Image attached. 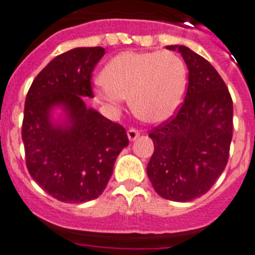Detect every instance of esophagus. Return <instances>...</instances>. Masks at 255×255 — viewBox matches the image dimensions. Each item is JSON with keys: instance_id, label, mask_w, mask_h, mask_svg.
I'll list each match as a JSON object with an SVG mask.
<instances>
[{"instance_id": "34e87169", "label": "esophagus", "mask_w": 255, "mask_h": 255, "mask_svg": "<svg viewBox=\"0 0 255 255\" xmlns=\"http://www.w3.org/2000/svg\"><path fill=\"white\" fill-rule=\"evenodd\" d=\"M127 136L130 142L136 141V139L139 137V132L137 129H134V128H129V129L127 130Z\"/></svg>"}]
</instances>
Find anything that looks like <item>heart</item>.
<instances>
[{
  "mask_svg": "<svg viewBox=\"0 0 255 255\" xmlns=\"http://www.w3.org/2000/svg\"><path fill=\"white\" fill-rule=\"evenodd\" d=\"M98 95L117 108L123 98L143 122H166L175 116L187 90V67L170 50L122 52L103 67Z\"/></svg>",
  "mask_w": 255,
  "mask_h": 255,
  "instance_id": "heart-1",
  "label": "heart"
}]
</instances>
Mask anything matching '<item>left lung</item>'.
<instances>
[{
  "mask_svg": "<svg viewBox=\"0 0 255 255\" xmlns=\"http://www.w3.org/2000/svg\"><path fill=\"white\" fill-rule=\"evenodd\" d=\"M178 50L188 67V89L176 117L153 128L147 175L165 199L188 202L207 193L228 164L233 138V100L207 59L185 45Z\"/></svg>",
  "mask_w": 255,
  "mask_h": 255,
  "instance_id": "left-lung-1",
  "label": "left lung"
}]
</instances>
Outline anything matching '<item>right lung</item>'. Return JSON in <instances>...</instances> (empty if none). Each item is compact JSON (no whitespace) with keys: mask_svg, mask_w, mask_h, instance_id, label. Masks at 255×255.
<instances>
[{"mask_svg":"<svg viewBox=\"0 0 255 255\" xmlns=\"http://www.w3.org/2000/svg\"><path fill=\"white\" fill-rule=\"evenodd\" d=\"M102 47L73 48L39 72L25 100L22 142L31 178L56 199L82 203L104 192L126 129L86 105Z\"/></svg>","mask_w":255,"mask_h":255,"instance_id":"obj_1","label":"right lung"}]
</instances>
